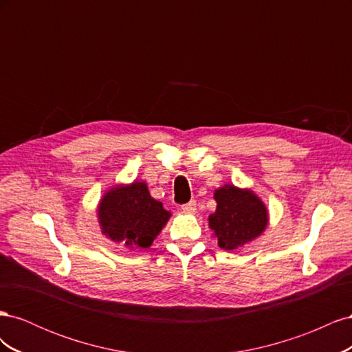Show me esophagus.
I'll return each instance as SVG.
<instances>
[{
  "label": "esophagus",
  "instance_id": "1",
  "mask_svg": "<svg viewBox=\"0 0 352 352\" xmlns=\"http://www.w3.org/2000/svg\"><path fill=\"white\" fill-rule=\"evenodd\" d=\"M182 210H184V212H186V214H192V212H195V210H197V202L195 201H189L188 204H185L182 207Z\"/></svg>",
  "mask_w": 352,
  "mask_h": 352
}]
</instances>
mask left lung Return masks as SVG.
I'll return each mask as SVG.
<instances>
[{
  "instance_id": "1",
  "label": "left lung",
  "mask_w": 352,
  "mask_h": 352,
  "mask_svg": "<svg viewBox=\"0 0 352 352\" xmlns=\"http://www.w3.org/2000/svg\"><path fill=\"white\" fill-rule=\"evenodd\" d=\"M216 211L208 216V228L219 247L235 251L263 235L269 226V210L250 188L232 184L214 189Z\"/></svg>"
}]
</instances>
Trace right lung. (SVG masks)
<instances>
[{"mask_svg":"<svg viewBox=\"0 0 352 352\" xmlns=\"http://www.w3.org/2000/svg\"><path fill=\"white\" fill-rule=\"evenodd\" d=\"M97 217L105 238L142 251L151 247L172 212L151 197L144 180H133L105 190L98 202Z\"/></svg>","mask_w":352,"mask_h":352,"instance_id":"1","label":"right lung"}]
</instances>
